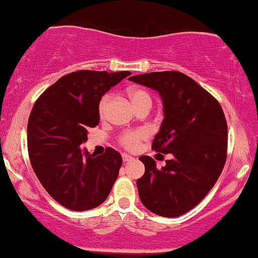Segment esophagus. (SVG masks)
Here are the masks:
<instances>
[{
    "label": "esophagus",
    "instance_id": "1",
    "mask_svg": "<svg viewBox=\"0 0 258 258\" xmlns=\"http://www.w3.org/2000/svg\"><path fill=\"white\" fill-rule=\"evenodd\" d=\"M122 160H123V162H128V161H132V160H135V159H133L132 156H130V155L122 154Z\"/></svg>",
    "mask_w": 258,
    "mask_h": 258
}]
</instances>
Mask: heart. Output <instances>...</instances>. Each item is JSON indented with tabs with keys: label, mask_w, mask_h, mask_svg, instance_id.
Instances as JSON below:
<instances>
[{
	"label": "heart",
	"mask_w": 258,
	"mask_h": 258,
	"mask_svg": "<svg viewBox=\"0 0 258 258\" xmlns=\"http://www.w3.org/2000/svg\"><path fill=\"white\" fill-rule=\"evenodd\" d=\"M128 97L132 101L133 105L136 108H141L143 105H150L153 104V98L151 96L148 94L145 90L142 89H131L128 91ZM110 96L109 95H104L103 97L101 98L98 103V115L99 117H103L105 114V110H107L108 103H109ZM148 137V132L145 130H130V131L123 132L122 135L120 136L119 138V143L122 145L123 148L127 149V150L135 151L137 150L141 142L144 141L145 138Z\"/></svg>",
	"instance_id": "1"
}]
</instances>
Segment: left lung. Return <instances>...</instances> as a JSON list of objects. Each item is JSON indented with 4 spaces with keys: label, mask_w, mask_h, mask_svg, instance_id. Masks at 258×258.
Listing matches in <instances>:
<instances>
[{
    "label": "left lung",
    "mask_w": 258,
    "mask_h": 258,
    "mask_svg": "<svg viewBox=\"0 0 258 258\" xmlns=\"http://www.w3.org/2000/svg\"><path fill=\"white\" fill-rule=\"evenodd\" d=\"M128 79L159 91L164 117L151 148L172 155L161 169L150 156L139 157L145 166L137 180L139 198L151 213L176 218L196 207L221 174L227 159L225 114L216 98L181 72Z\"/></svg>",
    "instance_id": "1"
}]
</instances>
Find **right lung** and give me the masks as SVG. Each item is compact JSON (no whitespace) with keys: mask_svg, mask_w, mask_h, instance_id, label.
<instances>
[{"mask_svg":"<svg viewBox=\"0 0 258 258\" xmlns=\"http://www.w3.org/2000/svg\"><path fill=\"white\" fill-rule=\"evenodd\" d=\"M128 71H77L61 77L39 96L27 123L31 166L57 203L83 212L101 206L119 175L122 159L114 149L99 156L80 145L99 122L98 103Z\"/></svg>","mask_w":258,"mask_h":258,"instance_id":"obj_1","label":"right lung"}]
</instances>
